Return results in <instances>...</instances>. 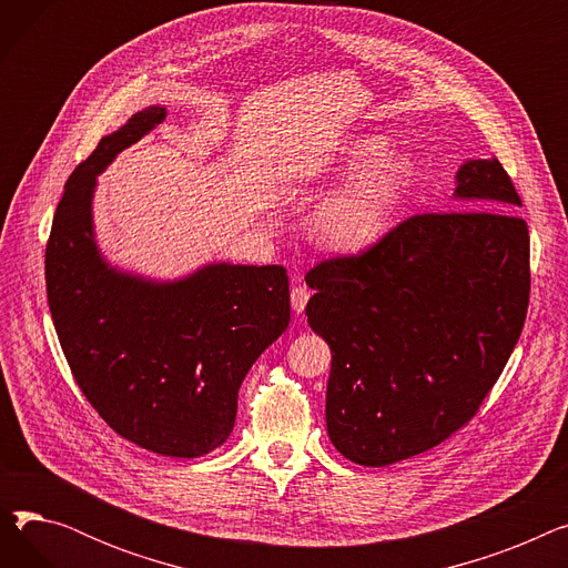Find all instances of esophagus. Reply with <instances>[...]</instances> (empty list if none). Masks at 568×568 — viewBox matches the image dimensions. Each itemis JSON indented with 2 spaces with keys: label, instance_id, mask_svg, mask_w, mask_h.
Here are the masks:
<instances>
[{
  "label": "esophagus",
  "instance_id": "esophagus-1",
  "mask_svg": "<svg viewBox=\"0 0 568 568\" xmlns=\"http://www.w3.org/2000/svg\"><path fill=\"white\" fill-rule=\"evenodd\" d=\"M290 300H292V308H294V313L300 315V313H304V311H306V304H308V300H311V290H308V287H304V285H296V287H292Z\"/></svg>",
  "mask_w": 568,
  "mask_h": 568
}]
</instances>
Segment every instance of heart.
<instances>
[{
	"label": "heart",
	"mask_w": 568,
	"mask_h": 568,
	"mask_svg": "<svg viewBox=\"0 0 568 568\" xmlns=\"http://www.w3.org/2000/svg\"><path fill=\"white\" fill-rule=\"evenodd\" d=\"M384 135H354L308 172L322 182L343 184L326 191L308 214L306 230L313 242L334 253H356L373 246L392 227L409 197L419 168L405 152H389Z\"/></svg>",
	"instance_id": "b5f03b06"
}]
</instances>
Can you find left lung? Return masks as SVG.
Returning <instances> with one entry per match:
<instances>
[{"mask_svg":"<svg viewBox=\"0 0 568 568\" xmlns=\"http://www.w3.org/2000/svg\"><path fill=\"white\" fill-rule=\"evenodd\" d=\"M458 209L412 216L354 257L317 264L311 329L332 347L326 430L364 467L419 456L467 424L520 338L529 232L497 159L456 172Z\"/></svg>","mask_w":568,"mask_h":568,"instance_id":"left-lung-1","label":"left lung"}]
</instances>
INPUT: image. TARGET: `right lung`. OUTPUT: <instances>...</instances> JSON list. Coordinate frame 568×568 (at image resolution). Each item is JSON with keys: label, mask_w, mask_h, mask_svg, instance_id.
Masks as SVG:
<instances>
[{"label": "right lung", "mask_w": 568, "mask_h": 568, "mask_svg": "<svg viewBox=\"0 0 568 568\" xmlns=\"http://www.w3.org/2000/svg\"><path fill=\"white\" fill-rule=\"evenodd\" d=\"M165 114L135 112L73 170L48 239L45 287L73 377L105 424L152 454L200 458L230 437L239 386L287 329L290 283L278 264L206 262L165 281L103 255L99 174Z\"/></svg>", "instance_id": "right-lung-1"}]
</instances>
